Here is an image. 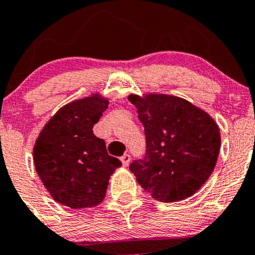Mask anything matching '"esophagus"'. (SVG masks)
I'll list each match as a JSON object with an SVG mask.
<instances>
[{
    "mask_svg": "<svg viewBox=\"0 0 255 255\" xmlns=\"http://www.w3.org/2000/svg\"><path fill=\"white\" fill-rule=\"evenodd\" d=\"M120 161H122L123 166L128 167V164H130V161H131L130 154H124V156H122V157H120Z\"/></svg>",
    "mask_w": 255,
    "mask_h": 255,
    "instance_id": "obj_1",
    "label": "esophagus"
}]
</instances>
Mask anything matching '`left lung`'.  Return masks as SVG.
<instances>
[{"label":"left lung","instance_id":"1","mask_svg":"<svg viewBox=\"0 0 255 255\" xmlns=\"http://www.w3.org/2000/svg\"><path fill=\"white\" fill-rule=\"evenodd\" d=\"M128 101L145 128V156L128 167L138 184L162 203L195 194L219 157L221 136L215 120L179 97L130 94Z\"/></svg>","mask_w":255,"mask_h":255}]
</instances>
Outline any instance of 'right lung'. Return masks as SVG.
<instances>
[{
	"label": "right lung",
	"mask_w": 255,
	"mask_h": 255,
	"mask_svg": "<svg viewBox=\"0 0 255 255\" xmlns=\"http://www.w3.org/2000/svg\"><path fill=\"white\" fill-rule=\"evenodd\" d=\"M108 99L92 94L62 107L36 138L35 170L55 201L72 209L103 201L110 175L122 162L109 156L93 125L108 108Z\"/></svg>",
	"instance_id": "1"
}]
</instances>
